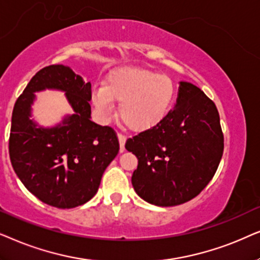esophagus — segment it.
<instances>
[{
  "instance_id": "1",
  "label": "esophagus",
  "mask_w": 260,
  "mask_h": 260,
  "mask_svg": "<svg viewBox=\"0 0 260 260\" xmlns=\"http://www.w3.org/2000/svg\"><path fill=\"white\" fill-rule=\"evenodd\" d=\"M117 138H119V143H120V151L123 152L124 151V143H126V136L122 133H117Z\"/></svg>"
}]
</instances>
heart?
Returning a JSON list of instances; mask_svg holds the SVG:
<instances>
[{
    "label": "heart",
    "instance_id": "1",
    "mask_svg": "<svg viewBox=\"0 0 260 260\" xmlns=\"http://www.w3.org/2000/svg\"><path fill=\"white\" fill-rule=\"evenodd\" d=\"M175 96V84L166 75L143 68H120L107 76L103 88L92 92V103L109 115L114 102L120 103L119 115L129 129L141 132L164 119Z\"/></svg>",
    "mask_w": 260,
    "mask_h": 260
}]
</instances>
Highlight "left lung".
<instances>
[{"label": "left lung", "instance_id": "obj_1", "mask_svg": "<svg viewBox=\"0 0 260 260\" xmlns=\"http://www.w3.org/2000/svg\"><path fill=\"white\" fill-rule=\"evenodd\" d=\"M124 147L138 158L132 184L141 199L159 207L188 202L212 181L223 153L215 103L196 85L181 82L175 108Z\"/></svg>", "mask_w": 260, "mask_h": 260}]
</instances>
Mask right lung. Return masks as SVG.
I'll return each instance as SVG.
<instances>
[{
	"label": "right lung",
	"instance_id": "1",
	"mask_svg": "<svg viewBox=\"0 0 260 260\" xmlns=\"http://www.w3.org/2000/svg\"><path fill=\"white\" fill-rule=\"evenodd\" d=\"M66 91L75 113L54 128L29 120L34 92ZM91 84L64 65H50L33 76L16 100L9 136L13 169L29 192L60 209L84 205L98 192L107 166L119 153L115 131L90 120Z\"/></svg>",
	"mask_w": 260,
	"mask_h": 260
}]
</instances>
